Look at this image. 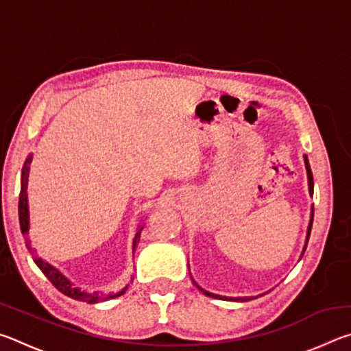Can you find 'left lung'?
<instances>
[{"mask_svg": "<svg viewBox=\"0 0 351 351\" xmlns=\"http://www.w3.org/2000/svg\"><path fill=\"white\" fill-rule=\"evenodd\" d=\"M304 161H305V169H306V175H308V190H310V195L313 197V187H314V184H313V173H311V167H310V162H308V158H306V154L304 156ZM313 217H314V209H311V217H310V224H308V230H306V241H305V246H304V251H302V255H304V252H305V249H306V245H308V239H310V234H311V228H313ZM302 255H300V258H302ZM195 283V282H193ZM197 285V283H195ZM197 288L199 289V291H203V293L206 294V295H209V297H213V299H219V300H232V302H247V300H251V299H254V297H226V295H218V294H212V293H209V291H206V289H203V288H199L198 285H197Z\"/></svg>", "mask_w": 351, "mask_h": 351, "instance_id": "8db88e82", "label": "left lung"}]
</instances>
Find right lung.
I'll return each mask as SVG.
<instances>
[{
	"instance_id": "right-lung-1",
	"label": "right lung",
	"mask_w": 351,
	"mask_h": 351,
	"mask_svg": "<svg viewBox=\"0 0 351 351\" xmlns=\"http://www.w3.org/2000/svg\"><path fill=\"white\" fill-rule=\"evenodd\" d=\"M32 162V154H29V158L26 159L25 165H23V171H21V190H20V201H19V217H20V228H21V234L25 235L26 239V247L29 249V252L34 254V249L32 246L29 245V239H27V234H29V206H27V176H29V164ZM142 226L138 229V232H136L134 239H133V254L136 251V246H138L139 239H141V232H142ZM35 265L38 266L41 269V272L47 277V280H49L54 287L63 293L64 295L71 297V299H75V300H80V302H86V304H97V302H105V300H110V299H114V297L122 295L125 293L127 288L125 287L123 289L119 291L116 294H108V295H99L97 293L94 294H88V293H83L80 291V288H74V285L71 283L66 277H64L60 271H58L56 266H52L45 261L43 258L40 257H34Z\"/></svg>"
}]
</instances>
